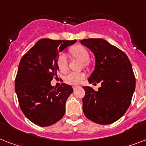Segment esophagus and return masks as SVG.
I'll use <instances>...</instances> for the list:
<instances>
[{
	"label": "esophagus",
	"mask_w": 146,
	"mask_h": 146,
	"mask_svg": "<svg viewBox=\"0 0 146 146\" xmlns=\"http://www.w3.org/2000/svg\"><path fill=\"white\" fill-rule=\"evenodd\" d=\"M78 87H79V86H73V89H74V90H76V89H77Z\"/></svg>",
	"instance_id": "1"
}]
</instances>
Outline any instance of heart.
I'll list each match as a JSON object with an SVG mask.
<instances>
[{"label": "heart", "mask_w": 146, "mask_h": 146, "mask_svg": "<svg viewBox=\"0 0 146 146\" xmlns=\"http://www.w3.org/2000/svg\"><path fill=\"white\" fill-rule=\"evenodd\" d=\"M70 53L79 59L84 62H86L89 59V54L88 50L84 47L78 46L73 47L71 48ZM57 66L60 71H65L67 68V57L65 53H61L57 59ZM85 78V74L82 73H77V72H70L66 74L64 80L68 84L78 85L82 82V80Z\"/></svg>", "instance_id": "b5f03b06"}]
</instances>
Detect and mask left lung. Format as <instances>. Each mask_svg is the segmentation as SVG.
<instances>
[{"label":"left lung","instance_id":"8db88e82","mask_svg":"<svg viewBox=\"0 0 146 146\" xmlns=\"http://www.w3.org/2000/svg\"><path fill=\"white\" fill-rule=\"evenodd\" d=\"M80 42L93 53L96 59L95 69L88 81L102 85L98 91L82 87L86 92L82 98L84 114L96 123L111 124L126 113L131 103L136 87L131 63L123 51L103 38Z\"/></svg>","mask_w":146,"mask_h":146}]
</instances>
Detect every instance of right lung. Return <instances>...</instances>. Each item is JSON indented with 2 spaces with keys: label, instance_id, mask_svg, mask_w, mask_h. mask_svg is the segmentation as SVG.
<instances>
[{
  "label": "right lung",
  "instance_id": "right-lung-1",
  "mask_svg": "<svg viewBox=\"0 0 146 146\" xmlns=\"http://www.w3.org/2000/svg\"><path fill=\"white\" fill-rule=\"evenodd\" d=\"M76 42L43 38L20 60L15 92L23 113L39 127L53 125L64 117L66 100L73 89L65 83L56 89L50 81L59 70V52Z\"/></svg>",
  "mask_w": 146,
  "mask_h": 146
}]
</instances>
